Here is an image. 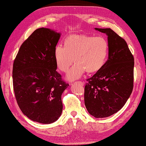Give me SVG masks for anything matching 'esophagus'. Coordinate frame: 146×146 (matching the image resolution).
Here are the masks:
<instances>
[{
    "instance_id": "34e87169",
    "label": "esophagus",
    "mask_w": 146,
    "mask_h": 146,
    "mask_svg": "<svg viewBox=\"0 0 146 146\" xmlns=\"http://www.w3.org/2000/svg\"><path fill=\"white\" fill-rule=\"evenodd\" d=\"M76 84H80L81 85H82V86H84V82H80V81H79V82H76Z\"/></svg>"
}]
</instances>
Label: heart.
Wrapping results in <instances>:
<instances>
[{"instance_id":"b5f03b06","label":"heart","mask_w":146,"mask_h":146,"mask_svg":"<svg viewBox=\"0 0 146 146\" xmlns=\"http://www.w3.org/2000/svg\"><path fill=\"white\" fill-rule=\"evenodd\" d=\"M109 42L103 36L86 35H70L64 40V46L57 45L54 50V58L58 68L66 73L69 81L81 78L85 72H97L102 68L109 54ZM74 60H73V59Z\"/></svg>"}]
</instances>
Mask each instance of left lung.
I'll use <instances>...</instances> for the list:
<instances>
[{
  "instance_id": "8db88e82",
  "label": "left lung",
  "mask_w": 146,
  "mask_h": 146,
  "mask_svg": "<svg viewBox=\"0 0 146 146\" xmlns=\"http://www.w3.org/2000/svg\"><path fill=\"white\" fill-rule=\"evenodd\" d=\"M95 30L107 36L109 57L103 67L87 79L84 100L91 115L103 118L117 113L129 98L134 84V59L125 40L111 29Z\"/></svg>"
}]
</instances>
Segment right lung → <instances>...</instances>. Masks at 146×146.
Masks as SVG:
<instances>
[{"label":"right lung","mask_w":146,"mask_h":146,"mask_svg":"<svg viewBox=\"0 0 146 146\" xmlns=\"http://www.w3.org/2000/svg\"><path fill=\"white\" fill-rule=\"evenodd\" d=\"M61 33L36 30L21 45L13 64L15 98L24 115L35 122L52 123L61 116V95L68 85L56 71L54 50Z\"/></svg>","instance_id":"add662e5"}]
</instances>
